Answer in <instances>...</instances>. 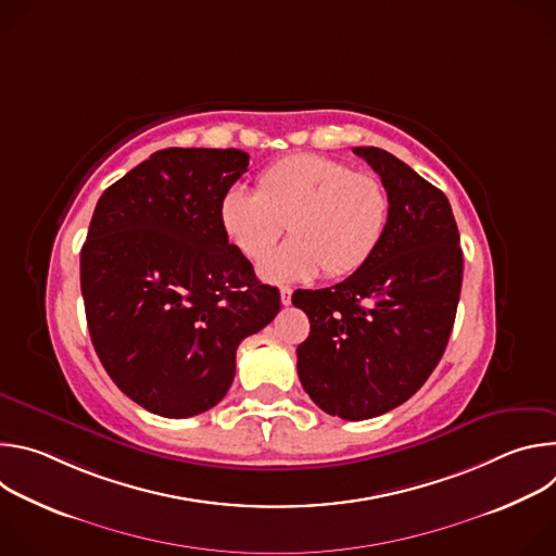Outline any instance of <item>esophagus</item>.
Returning a JSON list of instances; mask_svg holds the SVG:
<instances>
[{"label":"esophagus","instance_id":"1","mask_svg":"<svg viewBox=\"0 0 556 556\" xmlns=\"http://www.w3.org/2000/svg\"><path fill=\"white\" fill-rule=\"evenodd\" d=\"M279 296H281V303H283V305H290V301H292V290H290L288 286H283V288L279 290Z\"/></svg>","mask_w":556,"mask_h":556}]
</instances>
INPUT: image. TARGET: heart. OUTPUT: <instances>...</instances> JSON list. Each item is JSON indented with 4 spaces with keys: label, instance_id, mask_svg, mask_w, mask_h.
I'll list each match as a JSON object with an SVG mask.
<instances>
[{
    "label": "heart",
    "instance_id": "b5f03b06",
    "mask_svg": "<svg viewBox=\"0 0 556 556\" xmlns=\"http://www.w3.org/2000/svg\"><path fill=\"white\" fill-rule=\"evenodd\" d=\"M382 180L319 153H299L268 167L257 193L230 187L219 200V226L232 249L260 260L286 223L291 240L260 264L270 283L307 281L324 268L343 277L361 268L387 226Z\"/></svg>",
    "mask_w": 556,
    "mask_h": 556
}]
</instances>
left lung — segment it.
Wrapping results in <instances>:
<instances>
[{"label":"left lung","mask_w":556,"mask_h":556,"mask_svg":"<svg viewBox=\"0 0 556 556\" xmlns=\"http://www.w3.org/2000/svg\"><path fill=\"white\" fill-rule=\"evenodd\" d=\"M389 195L387 226L345 281L296 290L309 319L296 348L305 393L330 416L367 420L403 405L440 363L462 290L459 232L446 195L378 147H354Z\"/></svg>","instance_id":"obj_1"}]
</instances>
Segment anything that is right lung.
Segmentation results:
<instances>
[{
  "label": "right lung",
  "mask_w": 556,
  "mask_h": 556,
  "mask_svg": "<svg viewBox=\"0 0 556 556\" xmlns=\"http://www.w3.org/2000/svg\"><path fill=\"white\" fill-rule=\"evenodd\" d=\"M244 172L240 149H161L105 189L90 222L81 292L92 345L116 387L163 418L215 407L237 345L281 307L219 226V200Z\"/></svg>",
  "instance_id": "1"
}]
</instances>
